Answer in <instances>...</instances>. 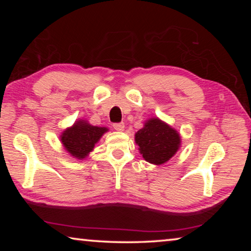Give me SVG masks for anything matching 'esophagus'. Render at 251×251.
<instances>
[{"label":"esophagus","instance_id":"1","mask_svg":"<svg viewBox=\"0 0 251 251\" xmlns=\"http://www.w3.org/2000/svg\"><path fill=\"white\" fill-rule=\"evenodd\" d=\"M113 127H114V129H116V130H118V131H122V130H124V127H125V124L124 123H114L113 124Z\"/></svg>","mask_w":251,"mask_h":251}]
</instances>
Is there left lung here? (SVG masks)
Masks as SVG:
<instances>
[{
  "mask_svg": "<svg viewBox=\"0 0 251 251\" xmlns=\"http://www.w3.org/2000/svg\"><path fill=\"white\" fill-rule=\"evenodd\" d=\"M135 142L145 160L161 165L176 154L180 145V137L171 126L158 118H151L136 133Z\"/></svg>",
  "mask_w": 251,
  "mask_h": 251,
  "instance_id": "8db88e82",
  "label": "left lung"
}]
</instances>
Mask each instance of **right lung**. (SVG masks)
Segmentation results:
<instances>
[{
	"label": "right lung",
	"instance_id": "1",
	"mask_svg": "<svg viewBox=\"0 0 251 251\" xmlns=\"http://www.w3.org/2000/svg\"><path fill=\"white\" fill-rule=\"evenodd\" d=\"M105 131H107V128L105 127L92 126L86 122L79 121L63 133L61 141L65 150L72 156L82 159L93 151L95 144L99 142Z\"/></svg>",
	"mask_w": 251,
	"mask_h": 251
}]
</instances>
